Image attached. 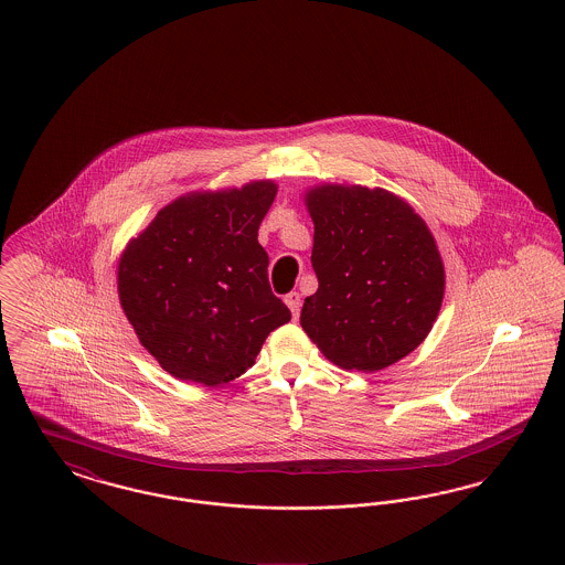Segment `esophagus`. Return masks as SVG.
Returning <instances> with one entry per match:
<instances>
[{
    "instance_id": "34e87169",
    "label": "esophagus",
    "mask_w": 565,
    "mask_h": 565,
    "mask_svg": "<svg viewBox=\"0 0 565 565\" xmlns=\"http://www.w3.org/2000/svg\"><path fill=\"white\" fill-rule=\"evenodd\" d=\"M284 300H286V305L290 307V311H292V316H295L296 320L298 313H300V295H298V292H290V295H286Z\"/></svg>"
}]
</instances>
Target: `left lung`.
I'll return each instance as SVG.
<instances>
[{
  "label": "left lung",
  "instance_id": "left-lung-1",
  "mask_svg": "<svg viewBox=\"0 0 565 565\" xmlns=\"http://www.w3.org/2000/svg\"><path fill=\"white\" fill-rule=\"evenodd\" d=\"M318 292L300 326L323 355L375 373L424 343L445 296V267L428 224L394 192L348 184L307 190Z\"/></svg>",
  "mask_w": 565,
  "mask_h": 565
}]
</instances>
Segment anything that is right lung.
<instances>
[{
	"mask_svg": "<svg viewBox=\"0 0 565 565\" xmlns=\"http://www.w3.org/2000/svg\"><path fill=\"white\" fill-rule=\"evenodd\" d=\"M275 194L270 180L182 194L120 254L122 311L169 375L228 383L290 322V309L270 292L269 256L258 243Z\"/></svg>",
	"mask_w": 565,
	"mask_h": 565,
	"instance_id": "obj_1",
	"label": "right lung"
}]
</instances>
